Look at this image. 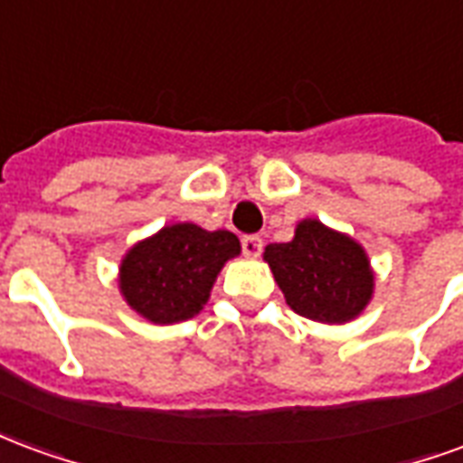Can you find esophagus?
<instances>
[{
  "label": "esophagus",
  "instance_id": "esophagus-1",
  "mask_svg": "<svg viewBox=\"0 0 463 463\" xmlns=\"http://www.w3.org/2000/svg\"><path fill=\"white\" fill-rule=\"evenodd\" d=\"M262 252V238L258 235H245L242 238V255L245 258H258Z\"/></svg>",
  "mask_w": 463,
  "mask_h": 463
}]
</instances>
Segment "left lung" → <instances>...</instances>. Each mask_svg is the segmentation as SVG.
Here are the masks:
<instances>
[{"label": "left lung", "instance_id": "left-lung-1", "mask_svg": "<svg viewBox=\"0 0 463 463\" xmlns=\"http://www.w3.org/2000/svg\"><path fill=\"white\" fill-rule=\"evenodd\" d=\"M292 310L322 322L357 320L374 295V270L367 250L352 235L305 218L290 242H272L262 252Z\"/></svg>", "mask_w": 463, "mask_h": 463}]
</instances>
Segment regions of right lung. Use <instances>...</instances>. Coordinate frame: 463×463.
<instances>
[{
  "label": "right lung",
  "instance_id": "obj_1",
  "mask_svg": "<svg viewBox=\"0 0 463 463\" xmlns=\"http://www.w3.org/2000/svg\"><path fill=\"white\" fill-rule=\"evenodd\" d=\"M241 255L231 231L173 222L126 250L118 268L123 300L143 320L175 325L203 310L222 265Z\"/></svg>",
  "mask_w": 463,
  "mask_h": 463
}]
</instances>
